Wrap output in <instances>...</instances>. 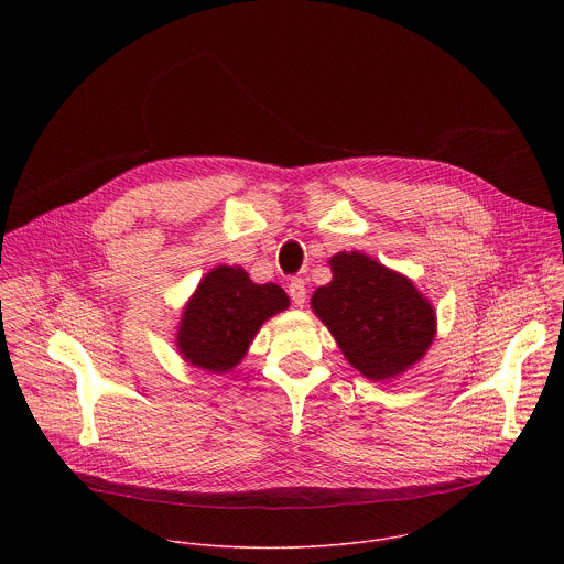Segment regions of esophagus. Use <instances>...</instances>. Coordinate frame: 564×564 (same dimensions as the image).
<instances>
[{
	"label": "esophagus",
	"mask_w": 564,
	"mask_h": 564,
	"mask_svg": "<svg viewBox=\"0 0 564 564\" xmlns=\"http://www.w3.org/2000/svg\"><path fill=\"white\" fill-rule=\"evenodd\" d=\"M288 292H290V296H292V301H294V305H303L305 303V296H307V288H305V281L303 279H292L290 281V285H288Z\"/></svg>",
	"instance_id": "obj_1"
}]
</instances>
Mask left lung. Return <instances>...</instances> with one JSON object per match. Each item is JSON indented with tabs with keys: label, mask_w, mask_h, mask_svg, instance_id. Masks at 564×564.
I'll return each mask as SVG.
<instances>
[{
	"label": "left lung",
	"mask_w": 564,
	"mask_h": 564,
	"mask_svg": "<svg viewBox=\"0 0 564 564\" xmlns=\"http://www.w3.org/2000/svg\"><path fill=\"white\" fill-rule=\"evenodd\" d=\"M333 281L312 294L346 359L368 379H388L424 357L435 310L415 285L359 252L330 259Z\"/></svg>",
	"instance_id": "8db88e82"
}]
</instances>
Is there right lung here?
I'll return each instance as SVG.
<instances>
[{
	"label": "right lung",
	"mask_w": 564,
	"mask_h": 564,
	"mask_svg": "<svg viewBox=\"0 0 564 564\" xmlns=\"http://www.w3.org/2000/svg\"><path fill=\"white\" fill-rule=\"evenodd\" d=\"M288 305L283 288L257 285L246 270L218 265L185 305L178 348L189 364L227 372L243 359L263 321Z\"/></svg>",
	"instance_id": "1"
}]
</instances>
